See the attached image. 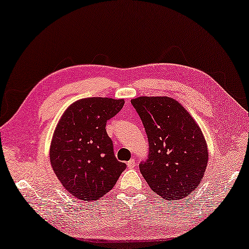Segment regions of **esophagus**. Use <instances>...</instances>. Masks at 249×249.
<instances>
[{
  "label": "esophagus",
  "mask_w": 249,
  "mask_h": 249,
  "mask_svg": "<svg viewBox=\"0 0 249 249\" xmlns=\"http://www.w3.org/2000/svg\"><path fill=\"white\" fill-rule=\"evenodd\" d=\"M126 166H128V168H130V169L134 168V167L136 166V161H135V160H134V159H131L128 162H126Z\"/></svg>",
  "instance_id": "1"
}]
</instances>
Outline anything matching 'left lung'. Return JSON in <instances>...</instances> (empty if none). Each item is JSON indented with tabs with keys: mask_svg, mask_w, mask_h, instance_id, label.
Wrapping results in <instances>:
<instances>
[{
	"mask_svg": "<svg viewBox=\"0 0 249 249\" xmlns=\"http://www.w3.org/2000/svg\"><path fill=\"white\" fill-rule=\"evenodd\" d=\"M131 104L149 142L148 159L139 163L143 178L162 201L189 196L201 183L208 162L199 126L170 97H138Z\"/></svg>",
	"mask_w": 249,
	"mask_h": 249,
	"instance_id": "1",
	"label": "left lung"
}]
</instances>
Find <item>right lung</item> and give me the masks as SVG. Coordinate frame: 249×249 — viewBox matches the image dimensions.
I'll list each match as a JSON object with an SVG mask.
<instances>
[{
	"label": "right lung",
	"mask_w": 249,
	"mask_h": 249,
	"mask_svg": "<svg viewBox=\"0 0 249 249\" xmlns=\"http://www.w3.org/2000/svg\"><path fill=\"white\" fill-rule=\"evenodd\" d=\"M124 105V99L84 98L60 119L51 145L53 172L72 196L97 201L116 184L126 165L114 154L106 125Z\"/></svg>",
	"instance_id": "obj_1"
}]
</instances>
